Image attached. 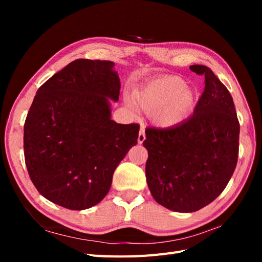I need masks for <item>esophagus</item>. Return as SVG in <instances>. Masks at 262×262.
Masks as SVG:
<instances>
[{
	"mask_svg": "<svg viewBox=\"0 0 262 262\" xmlns=\"http://www.w3.org/2000/svg\"><path fill=\"white\" fill-rule=\"evenodd\" d=\"M144 140H145V133H144L143 129H141V131H140V133H139V137H138V142H139V144H142V143H143Z\"/></svg>",
	"mask_w": 262,
	"mask_h": 262,
	"instance_id": "obj_1",
	"label": "esophagus"
}]
</instances>
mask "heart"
<instances>
[{
	"instance_id": "1",
	"label": "heart",
	"mask_w": 262,
	"mask_h": 262,
	"mask_svg": "<svg viewBox=\"0 0 262 262\" xmlns=\"http://www.w3.org/2000/svg\"><path fill=\"white\" fill-rule=\"evenodd\" d=\"M134 101L161 128H172L184 122L196 104L195 93L178 76H164L148 82L134 92ZM130 108L131 102L126 101Z\"/></svg>"
}]
</instances>
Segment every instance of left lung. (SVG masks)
I'll return each mask as SVG.
<instances>
[{
	"label": "left lung",
	"mask_w": 262,
	"mask_h": 262,
	"mask_svg": "<svg viewBox=\"0 0 262 262\" xmlns=\"http://www.w3.org/2000/svg\"><path fill=\"white\" fill-rule=\"evenodd\" d=\"M204 75V91L193 115L168 129H147L143 146L147 186L166 209L190 213L222 193L235 170L239 122L226 87L205 66L190 67Z\"/></svg>",
	"instance_id": "1"
}]
</instances>
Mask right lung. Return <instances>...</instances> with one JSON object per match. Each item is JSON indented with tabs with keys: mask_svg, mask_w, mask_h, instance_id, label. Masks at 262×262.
<instances>
[{
	"mask_svg": "<svg viewBox=\"0 0 262 262\" xmlns=\"http://www.w3.org/2000/svg\"><path fill=\"white\" fill-rule=\"evenodd\" d=\"M120 78L112 61L78 59L36 93L24 125V154L42 196L70 210L90 209L138 143L140 126L112 120Z\"/></svg>",
	"mask_w": 262,
	"mask_h": 262,
	"instance_id": "1",
	"label": "right lung"
}]
</instances>
